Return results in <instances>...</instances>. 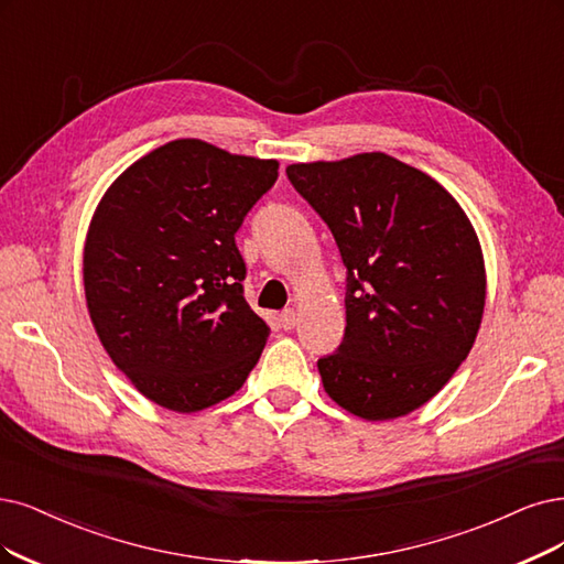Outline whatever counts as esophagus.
Here are the masks:
<instances>
[{
    "label": "esophagus",
    "instance_id": "obj_1",
    "mask_svg": "<svg viewBox=\"0 0 564 564\" xmlns=\"http://www.w3.org/2000/svg\"><path fill=\"white\" fill-rule=\"evenodd\" d=\"M297 321H300V314H297L295 308H285V311H281L279 323H281V327H283V329H293V327L297 325Z\"/></svg>",
    "mask_w": 564,
    "mask_h": 564
}]
</instances>
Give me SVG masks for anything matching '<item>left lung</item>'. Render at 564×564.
<instances>
[{
    "instance_id": "left-lung-1",
    "label": "left lung",
    "mask_w": 564,
    "mask_h": 564,
    "mask_svg": "<svg viewBox=\"0 0 564 564\" xmlns=\"http://www.w3.org/2000/svg\"><path fill=\"white\" fill-rule=\"evenodd\" d=\"M346 267V332L325 392L365 421L400 419L469 356L486 304L481 243L444 187L386 153L290 164Z\"/></svg>"
}]
</instances>
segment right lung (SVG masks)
<instances>
[{
  "label": "right lung",
  "mask_w": 564,
  "mask_h": 564,
  "mask_svg": "<svg viewBox=\"0 0 564 564\" xmlns=\"http://www.w3.org/2000/svg\"><path fill=\"white\" fill-rule=\"evenodd\" d=\"M276 178V160L176 139L101 197L83 285L101 346L143 398L202 411L235 394L258 365L269 327L243 300L235 235Z\"/></svg>",
  "instance_id": "right-lung-1"
}]
</instances>
